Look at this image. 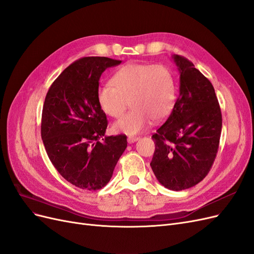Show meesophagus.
<instances>
[{"instance_id":"obj_1","label":"esophagus","mask_w":254,"mask_h":254,"mask_svg":"<svg viewBox=\"0 0 254 254\" xmlns=\"http://www.w3.org/2000/svg\"><path fill=\"white\" fill-rule=\"evenodd\" d=\"M139 139H140V137H137V136H128V137H127V142H128L129 144H131V143L136 142Z\"/></svg>"}]
</instances>
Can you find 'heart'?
Returning a JSON list of instances; mask_svg holds the SVG:
<instances>
[{
  "label": "heart",
  "instance_id": "heart-1",
  "mask_svg": "<svg viewBox=\"0 0 254 254\" xmlns=\"http://www.w3.org/2000/svg\"><path fill=\"white\" fill-rule=\"evenodd\" d=\"M176 97L173 72L163 64H125L112 76L111 86L106 84L97 90L99 108L111 118H121L128 105L132 107L112 126L114 132L125 134H136L147 128L151 120L167 118Z\"/></svg>",
  "mask_w": 254,
  "mask_h": 254
}]
</instances>
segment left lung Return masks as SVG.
<instances>
[{
	"label": "left lung",
	"instance_id": "obj_1",
	"mask_svg": "<svg viewBox=\"0 0 254 254\" xmlns=\"http://www.w3.org/2000/svg\"><path fill=\"white\" fill-rule=\"evenodd\" d=\"M173 59L180 73L179 96L151 139L156 149L150 162L158 181L168 190L196 186L209 174L216 158L222 118L211 81L193 63Z\"/></svg>",
	"mask_w": 254,
	"mask_h": 254
}]
</instances>
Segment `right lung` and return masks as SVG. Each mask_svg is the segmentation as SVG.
Masks as SVG:
<instances>
[{
    "instance_id": "right-lung-1",
    "label": "right lung",
    "mask_w": 254,
    "mask_h": 254,
    "mask_svg": "<svg viewBox=\"0 0 254 254\" xmlns=\"http://www.w3.org/2000/svg\"><path fill=\"white\" fill-rule=\"evenodd\" d=\"M121 63L108 57L76 60L45 96L41 120L45 150L58 173L82 190L104 188L127 147L124 134L103 137L108 122L97 103L101 75Z\"/></svg>"
}]
</instances>
